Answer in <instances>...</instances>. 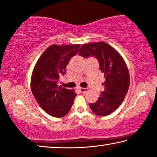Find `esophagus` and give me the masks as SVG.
Segmentation results:
<instances>
[{
  "mask_svg": "<svg viewBox=\"0 0 157 157\" xmlns=\"http://www.w3.org/2000/svg\"><path fill=\"white\" fill-rule=\"evenodd\" d=\"M79 91L82 92V93H85V92H87L88 91V89L87 88H83V87H79Z\"/></svg>",
  "mask_w": 157,
  "mask_h": 157,
  "instance_id": "34e87169",
  "label": "esophagus"
}]
</instances>
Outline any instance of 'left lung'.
I'll return each instance as SVG.
<instances>
[{"label":"left lung","instance_id":"left-lung-1","mask_svg":"<svg viewBox=\"0 0 157 157\" xmlns=\"http://www.w3.org/2000/svg\"><path fill=\"white\" fill-rule=\"evenodd\" d=\"M79 55L83 57H95L100 69L105 75L102 84L105 90L90 109L97 115L104 117L115 111L124 99L129 87V73L123 57L117 50L105 42L84 44Z\"/></svg>","mask_w":157,"mask_h":157}]
</instances>
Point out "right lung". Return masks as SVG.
<instances>
[{
    "mask_svg": "<svg viewBox=\"0 0 157 157\" xmlns=\"http://www.w3.org/2000/svg\"><path fill=\"white\" fill-rule=\"evenodd\" d=\"M80 45H50L35 64L30 87L42 109L55 117H62L70 112L77 94L57 85L62 75L66 74L70 59L78 53Z\"/></svg>",
    "mask_w": 157,
    "mask_h": 157,
    "instance_id": "add662e5",
    "label": "right lung"
}]
</instances>
